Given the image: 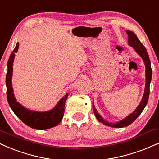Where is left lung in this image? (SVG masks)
Segmentation results:
<instances>
[{"label":"left lung","mask_w":159,"mask_h":159,"mask_svg":"<svg viewBox=\"0 0 159 159\" xmlns=\"http://www.w3.org/2000/svg\"><path fill=\"white\" fill-rule=\"evenodd\" d=\"M126 33L129 36V39H128V43L130 46L133 47L134 51L138 53V55L140 56V57L143 59V61L145 65L146 68V84H145V90H144L143 96L142 97L141 101L137 108L134 110L132 114H130L129 116H126L124 119L121 120L119 122L116 123H109V122L106 121L104 120V118L98 113L97 110L95 107V105L93 102V112L95 116H96V119H97L100 123H102L104 125H107V126L114 127V128H123L129 125L132 124L133 122L135 120L138 116L141 114L142 111H143L144 107L147 105V102H148L149 95V84H150L151 79H152V69H151V63L150 61H149L148 53L147 52V49L143 46V45L140 43V41L137 37L136 34L132 31L130 30H126Z\"/></svg>","instance_id":"8db88e82"}]
</instances>
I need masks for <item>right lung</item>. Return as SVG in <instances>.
Returning a JSON list of instances; mask_svg holds the SVG:
<instances>
[{"mask_svg": "<svg viewBox=\"0 0 159 159\" xmlns=\"http://www.w3.org/2000/svg\"><path fill=\"white\" fill-rule=\"evenodd\" d=\"M19 43H16V48L10 54L7 63V73L6 75V85H7V101L9 105L15 114L24 123L26 124L32 129L38 130H45L50 128L56 126L63 119L64 114L65 103L68 97L69 93H66L61 98L58 103L54 108L48 111H31L24 107L17 100L14 96L13 88L12 86V71H13V61L15 58V53H17L19 50Z\"/></svg>", "mask_w": 159, "mask_h": 159, "instance_id": "add662e5", "label": "right lung"}]
</instances>
